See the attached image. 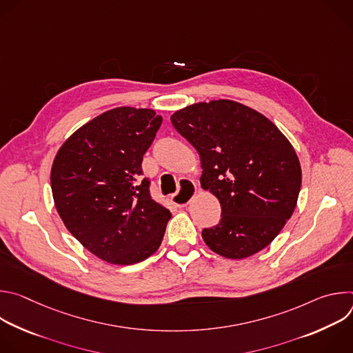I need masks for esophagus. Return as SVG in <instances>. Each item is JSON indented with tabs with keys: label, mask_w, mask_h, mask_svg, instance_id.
I'll return each instance as SVG.
<instances>
[{
	"label": "esophagus",
	"mask_w": 353,
	"mask_h": 353,
	"mask_svg": "<svg viewBox=\"0 0 353 353\" xmlns=\"http://www.w3.org/2000/svg\"><path fill=\"white\" fill-rule=\"evenodd\" d=\"M195 192H196L195 183L192 180H190V179H181L180 180V190H179V192L173 194L170 196V199H172V203L176 207L181 208V207H185L190 203V201L194 198Z\"/></svg>",
	"instance_id": "obj_1"
}]
</instances>
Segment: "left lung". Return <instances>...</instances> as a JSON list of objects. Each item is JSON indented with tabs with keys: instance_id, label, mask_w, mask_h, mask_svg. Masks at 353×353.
Here are the masks:
<instances>
[{
	"instance_id": "1",
	"label": "left lung",
	"mask_w": 353,
	"mask_h": 353,
	"mask_svg": "<svg viewBox=\"0 0 353 353\" xmlns=\"http://www.w3.org/2000/svg\"><path fill=\"white\" fill-rule=\"evenodd\" d=\"M170 120L196 149L201 185L222 207L219 223L203 230L204 241L232 260L259 253L297 203L301 169L293 146L265 116L233 100L195 103Z\"/></svg>"
}]
</instances>
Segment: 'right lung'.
Masks as SVG:
<instances>
[{
    "mask_svg": "<svg viewBox=\"0 0 353 353\" xmlns=\"http://www.w3.org/2000/svg\"><path fill=\"white\" fill-rule=\"evenodd\" d=\"M162 117L150 109L116 108L77 130L52 168L54 204L71 234L100 260L131 265L159 248L169 210L141 179L143 154Z\"/></svg>",
    "mask_w": 353,
    "mask_h": 353,
    "instance_id": "add662e5",
    "label": "right lung"
}]
</instances>
